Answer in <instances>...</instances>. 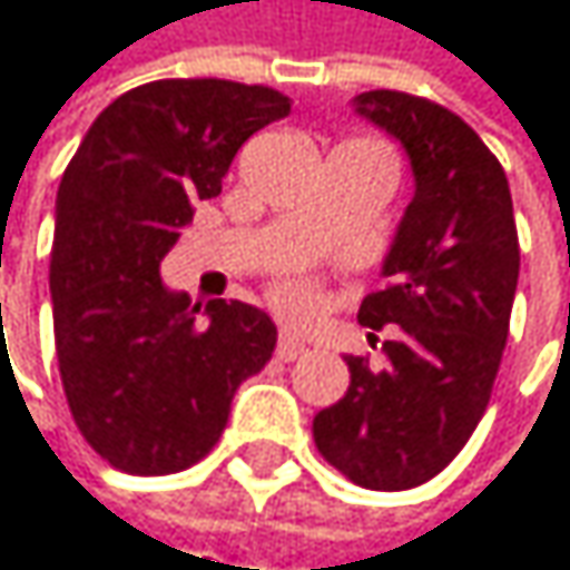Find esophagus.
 Here are the masks:
<instances>
[{
    "label": "esophagus",
    "mask_w": 570,
    "mask_h": 570,
    "mask_svg": "<svg viewBox=\"0 0 570 570\" xmlns=\"http://www.w3.org/2000/svg\"><path fill=\"white\" fill-rule=\"evenodd\" d=\"M307 354V344L297 337V334H291V331H283L279 334V341H276V357L279 361H297V357H304Z\"/></svg>",
    "instance_id": "1"
}]
</instances>
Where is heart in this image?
Masks as SVG:
<instances>
[{
    "mask_svg": "<svg viewBox=\"0 0 570 570\" xmlns=\"http://www.w3.org/2000/svg\"><path fill=\"white\" fill-rule=\"evenodd\" d=\"M276 304L291 317H311L317 311V294L304 279H283L276 287Z\"/></svg>",
    "mask_w": 570,
    "mask_h": 570,
    "instance_id": "b5f03b06",
    "label": "heart"
}]
</instances>
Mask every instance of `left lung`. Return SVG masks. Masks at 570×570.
I'll return each mask as SVG.
<instances>
[{"label": "left lung", "mask_w": 570, "mask_h": 570, "mask_svg": "<svg viewBox=\"0 0 570 570\" xmlns=\"http://www.w3.org/2000/svg\"><path fill=\"white\" fill-rule=\"evenodd\" d=\"M354 112L411 159L414 196L357 321L401 327L387 367L347 357V394L314 417L324 461L371 491H407L441 474L488 411L518 291L511 186L481 136L451 109L374 89ZM374 341V334H371Z\"/></svg>", "instance_id": "obj_1"}]
</instances>
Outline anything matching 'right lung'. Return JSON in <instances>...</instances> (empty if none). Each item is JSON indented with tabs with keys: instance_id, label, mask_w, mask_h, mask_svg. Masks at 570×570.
<instances>
[{
	"instance_id": "add662e5",
	"label": "right lung",
	"mask_w": 570,
	"mask_h": 570,
	"mask_svg": "<svg viewBox=\"0 0 570 570\" xmlns=\"http://www.w3.org/2000/svg\"><path fill=\"white\" fill-rule=\"evenodd\" d=\"M291 99L229 79H156L112 99L56 193L49 263L62 391L89 448L126 474H176L219 441L236 387L276 347L239 301L169 291L159 263L219 196L236 149Z\"/></svg>"
}]
</instances>
